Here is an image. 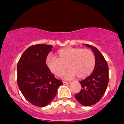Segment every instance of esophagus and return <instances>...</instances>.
<instances>
[{"label": "esophagus", "mask_w": 124, "mask_h": 124, "mask_svg": "<svg viewBox=\"0 0 124 124\" xmlns=\"http://www.w3.org/2000/svg\"><path fill=\"white\" fill-rule=\"evenodd\" d=\"M70 83V82H65V81H64V82H63V83L64 85H68V84H69Z\"/></svg>", "instance_id": "obj_1"}]
</instances>
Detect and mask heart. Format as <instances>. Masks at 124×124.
I'll list each match as a JSON object with an SVG mask.
<instances>
[{
	"label": "heart",
	"instance_id": "b5f03b06",
	"mask_svg": "<svg viewBox=\"0 0 124 124\" xmlns=\"http://www.w3.org/2000/svg\"><path fill=\"white\" fill-rule=\"evenodd\" d=\"M45 64L49 71L56 76L61 77L67 69L65 78L72 79L77 76L85 79L93 72L96 66L94 54L89 49L65 47L58 50L55 57L49 55Z\"/></svg>",
	"mask_w": 124,
	"mask_h": 124
}]
</instances>
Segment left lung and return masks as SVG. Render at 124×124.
Instances as JSON below:
<instances>
[{
	"label": "left lung",
	"mask_w": 124,
	"mask_h": 124,
	"mask_svg": "<svg viewBox=\"0 0 124 124\" xmlns=\"http://www.w3.org/2000/svg\"><path fill=\"white\" fill-rule=\"evenodd\" d=\"M85 45L90 48L94 54L96 66L89 76L79 82L82 89L75 97L82 105L90 106L99 101L106 92L109 80L108 66L97 48L88 44Z\"/></svg>",
	"instance_id": "left-lung-1"
}]
</instances>
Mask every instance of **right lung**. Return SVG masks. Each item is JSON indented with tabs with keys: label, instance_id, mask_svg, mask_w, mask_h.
<instances>
[{
	"label": "right lung",
	"instance_id": "obj_1",
	"mask_svg": "<svg viewBox=\"0 0 124 124\" xmlns=\"http://www.w3.org/2000/svg\"><path fill=\"white\" fill-rule=\"evenodd\" d=\"M52 45L37 44L25 50L17 63V82L25 99L43 107L52 101L62 82L55 78L45 64Z\"/></svg>",
	"mask_w": 124,
	"mask_h": 124
}]
</instances>
